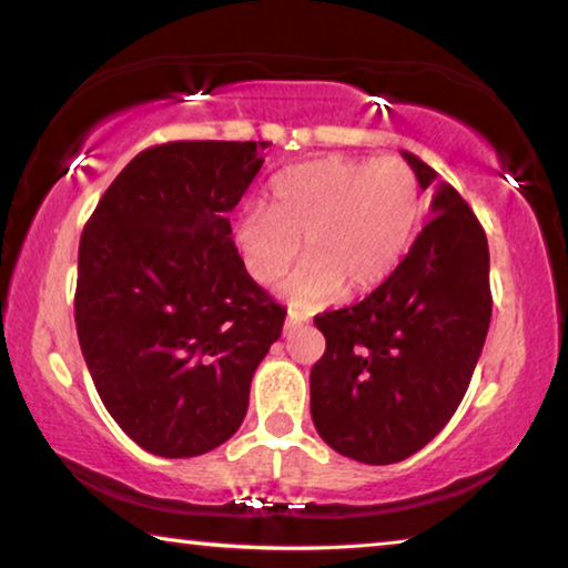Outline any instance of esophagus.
<instances>
[{"label":"esophagus","mask_w":568,"mask_h":568,"mask_svg":"<svg viewBox=\"0 0 568 568\" xmlns=\"http://www.w3.org/2000/svg\"><path fill=\"white\" fill-rule=\"evenodd\" d=\"M303 322H306V316L298 314V311H287V316H285V334H291V332L298 329Z\"/></svg>","instance_id":"esophagus-1"}]
</instances>
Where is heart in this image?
I'll return each instance as SVG.
<instances>
[{"label": "heart", "instance_id": "b5f03b06", "mask_svg": "<svg viewBox=\"0 0 568 568\" xmlns=\"http://www.w3.org/2000/svg\"><path fill=\"white\" fill-rule=\"evenodd\" d=\"M273 203L242 207L234 244L252 281L270 285L306 250L283 295L318 308L342 287L361 295L396 273L425 215L417 172L404 159L322 156L287 166L270 187Z\"/></svg>", "mask_w": 568, "mask_h": 568}]
</instances>
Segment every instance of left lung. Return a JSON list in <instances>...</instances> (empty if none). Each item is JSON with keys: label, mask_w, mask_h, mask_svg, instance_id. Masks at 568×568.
Returning <instances> with one entry per match:
<instances>
[{"label": "left lung", "mask_w": 568, "mask_h": 568, "mask_svg": "<svg viewBox=\"0 0 568 568\" xmlns=\"http://www.w3.org/2000/svg\"><path fill=\"white\" fill-rule=\"evenodd\" d=\"M422 190L437 172L402 151ZM491 322L489 244L458 190L437 185L433 219L396 273L349 308L316 316L311 419L339 455L388 466L422 450L466 396Z\"/></svg>", "instance_id": "obj_1"}]
</instances>
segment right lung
Instances as JSON below:
<instances>
[{
	"mask_svg": "<svg viewBox=\"0 0 568 568\" xmlns=\"http://www.w3.org/2000/svg\"><path fill=\"white\" fill-rule=\"evenodd\" d=\"M265 141H172L113 180L79 242L74 322L94 388L123 433L193 458L236 433L285 308L252 281L229 211Z\"/></svg>",
	"mask_w": 568,
	"mask_h": 568,
	"instance_id": "add662e5",
	"label": "right lung"
}]
</instances>
